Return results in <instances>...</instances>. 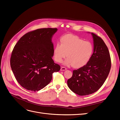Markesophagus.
Listing matches in <instances>:
<instances>
[{"mask_svg": "<svg viewBox=\"0 0 120 120\" xmlns=\"http://www.w3.org/2000/svg\"><path fill=\"white\" fill-rule=\"evenodd\" d=\"M60 70H61V71H66V68L65 67H62L61 68V69H60Z\"/></svg>", "mask_w": 120, "mask_h": 120, "instance_id": "obj_1", "label": "esophagus"}]
</instances>
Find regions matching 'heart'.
Returning <instances> with one entry per match:
<instances>
[{
  "label": "heart",
  "mask_w": 120,
  "mask_h": 120,
  "mask_svg": "<svg viewBox=\"0 0 120 120\" xmlns=\"http://www.w3.org/2000/svg\"><path fill=\"white\" fill-rule=\"evenodd\" d=\"M94 51L92 44L84 41L77 36L67 34L61 39V45L57 44L53 50L55 60L61 63L66 56V65H71L75 68L85 66L90 60Z\"/></svg>",
  "instance_id": "b5f03b06"
}]
</instances>
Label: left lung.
Masks as SVG:
<instances>
[{"label":"left lung","instance_id":"obj_1","mask_svg":"<svg viewBox=\"0 0 120 120\" xmlns=\"http://www.w3.org/2000/svg\"><path fill=\"white\" fill-rule=\"evenodd\" d=\"M93 39L94 51L86 65L73 71L67 81L70 89L79 96L91 94L103 84L111 69V58L106 45L102 39L91 33Z\"/></svg>","mask_w":120,"mask_h":120}]
</instances>
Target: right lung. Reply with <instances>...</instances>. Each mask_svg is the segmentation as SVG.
<instances>
[{"mask_svg": "<svg viewBox=\"0 0 120 120\" xmlns=\"http://www.w3.org/2000/svg\"><path fill=\"white\" fill-rule=\"evenodd\" d=\"M57 28H41L24 35L15 44L10 59L13 74L25 89L38 91L48 85L60 66L54 63L52 38Z\"/></svg>", "mask_w": 120, "mask_h": 120, "instance_id": "1", "label": "right lung"}]
</instances>
